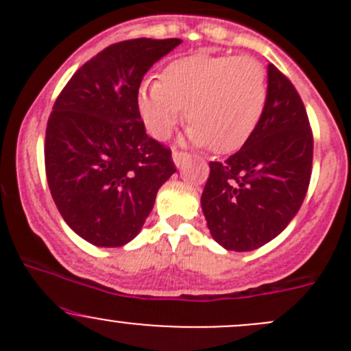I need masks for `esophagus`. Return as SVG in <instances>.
<instances>
[{
	"instance_id": "34e87169",
	"label": "esophagus",
	"mask_w": 351,
	"mask_h": 351,
	"mask_svg": "<svg viewBox=\"0 0 351 351\" xmlns=\"http://www.w3.org/2000/svg\"><path fill=\"white\" fill-rule=\"evenodd\" d=\"M189 159H190V156L186 153H178V151H175V153H173V162H175V166L178 169L183 168V165H185Z\"/></svg>"
}]
</instances>
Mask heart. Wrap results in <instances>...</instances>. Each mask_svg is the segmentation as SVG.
<instances>
[{
    "mask_svg": "<svg viewBox=\"0 0 351 351\" xmlns=\"http://www.w3.org/2000/svg\"><path fill=\"white\" fill-rule=\"evenodd\" d=\"M267 98V71L254 58L195 54L173 61L162 80L144 81L137 105L156 139L171 134L185 108L186 141L226 154L253 136Z\"/></svg>",
    "mask_w": 351,
    "mask_h": 351,
    "instance_id": "1",
    "label": "heart"
}]
</instances>
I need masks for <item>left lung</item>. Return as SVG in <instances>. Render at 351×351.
<instances>
[{"instance_id": "left-lung-1", "label": "left lung", "mask_w": 351, "mask_h": 351, "mask_svg": "<svg viewBox=\"0 0 351 351\" xmlns=\"http://www.w3.org/2000/svg\"><path fill=\"white\" fill-rule=\"evenodd\" d=\"M263 117L246 144L226 161H212L200 204L215 243L253 251L290 224L307 193L313 132L293 84L268 64Z\"/></svg>"}]
</instances>
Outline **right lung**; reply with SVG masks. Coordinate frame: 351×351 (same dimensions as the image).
Segmentation results:
<instances>
[{
    "instance_id": "right-lung-1",
    "label": "right lung",
    "mask_w": 351,
    "mask_h": 351,
    "mask_svg": "<svg viewBox=\"0 0 351 351\" xmlns=\"http://www.w3.org/2000/svg\"><path fill=\"white\" fill-rule=\"evenodd\" d=\"M180 38H132L81 66L45 130V175L59 214L84 241L130 243L176 171L171 151L146 134L137 95L144 74Z\"/></svg>"
}]
</instances>
